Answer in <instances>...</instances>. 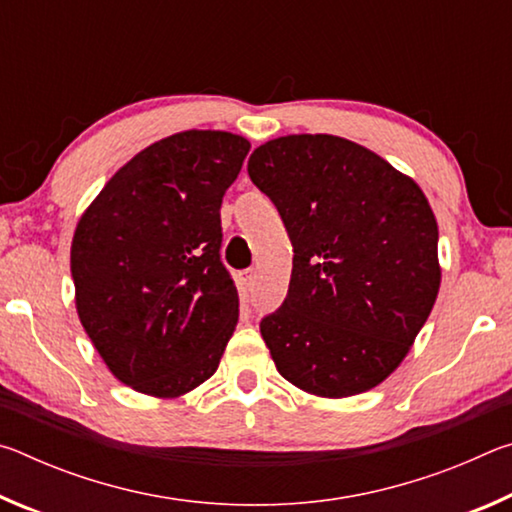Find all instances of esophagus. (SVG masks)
Segmentation results:
<instances>
[{"mask_svg": "<svg viewBox=\"0 0 512 512\" xmlns=\"http://www.w3.org/2000/svg\"><path fill=\"white\" fill-rule=\"evenodd\" d=\"M253 282H255V271H253V268H248V271L241 273V284H244L246 289L253 287Z\"/></svg>", "mask_w": 512, "mask_h": 512, "instance_id": "34e87169", "label": "esophagus"}]
</instances>
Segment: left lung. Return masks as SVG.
I'll return each instance as SVG.
<instances>
[{"mask_svg": "<svg viewBox=\"0 0 512 512\" xmlns=\"http://www.w3.org/2000/svg\"><path fill=\"white\" fill-rule=\"evenodd\" d=\"M248 176L275 203L293 246L287 298L259 325L277 372L332 400L370 391L404 361L438 296L427 196L336 135L257 146Z\"/></svg>", "mask_w": 512, "mask_h": 512, "instance_id": "8db88e82", "label": "left lung"}]
</instances>
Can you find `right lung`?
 <instances>
[{
  "mask_svg": "<svg viewBox=\"0 0 512 512\" xmlns=\"http://www.w3.org/2000/svg\"><path fill=\"white\" fill-rule=\"evenodd\" d=\"M246 137L183 131L146 146L76 223V311L108 370L133 391L173 400L210 379L239 318L221 264V201Z\"/></svg>",
  "mask_w": 512,
  "mask_h": 512,
  "instance_id": "1",
  "label": "right lung"
}]
</instances>
